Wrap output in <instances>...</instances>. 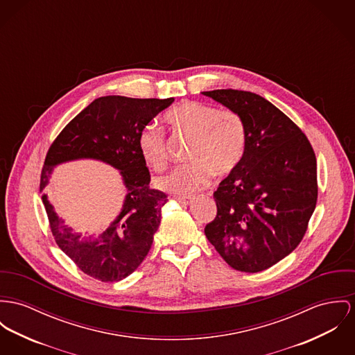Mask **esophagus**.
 <instances>
[{
  "mask_svg": "<svg viewBox=\"0 0 355 355\" xmlns=\"http://www.w3.org/2000/svg\"><path fill=\"white\" fill-rule=\"evenodd\" d=\"M181 205H188L191 201V197H177L175 198Z\"/></svg>",
  "mask_w": 355,
  "mask_h": 355,
  "instance_id": "obj_1",
  "label": "esophagus"
}]
</instances>
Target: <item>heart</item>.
Listing matches in <instances>:
<instances>
[{"mask_svg":"<svg viewBox=\"0 0 355 355\" xmlns=\"http://www.w3.org/2000/svg\"><path fill=\"white\" fill-rule=\"evenodd\" d=\"M164 121L175 132L194 137L188 166H180L157 181L158 188L180 196L204 189L212 175L231 174L243 159L247 131L243 119L235 110H221L198 103L182 101L166 112ZM139 153L154 171L167 164L164 131L150 124L137 139Z\"/></svg>","mask_w":355,"mask_h":355,"instance_id":"heart-1","label":"heart"}]
</instances>
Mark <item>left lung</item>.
<instances>
[{
  "label": "left lung",
  "mask_w": 355,
  "mask_h": 355,
  "mask_svg": "<svg viewBox=\"0 0 355 355\" xmlns=\"http://www.w3.org/2000/svg\"><path fill=\"white\" fill-rule=\"evenodd\" d=\"M241 114L247 143L220 184L205 236L235 270L258 273L301 242L318 200L316 157L300 128L266 98L243 90L202 92Z\"/></svg>",
  "instance_id": "left-lung-1"
}]
</instances>
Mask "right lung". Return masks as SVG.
<instances>
[{
	"label": "right lung",
	"mask_w": 355,
	"mask_h": 355,
	"mask_svg": "<svg viewBox=\"0 0 355 355\" xmlns=\"http://www.w3.org/2000/svg\"><path fill=\"white\" fill-rule=\"evenodd\" d=\"M174 98H130L107 96L94 100L78 113L51 144L40 177V191L49 184L55 166L96 159L120 171L127 194L120 214L98 235H82L64 224L42 196L51 232L59 248L82 272L103 282H117L134 273L148 254L157 232L164 191L150 188L137 139L141 130Z\"/></svg>",
	"instance_id": "add662e5"
}]
</instances>
